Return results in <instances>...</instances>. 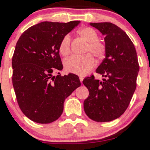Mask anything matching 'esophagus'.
I'll return each instance as SVG.
<instances>
[{"label": "esophagus", "instance_id": "esophagus-1", "mask_svg": "<svg viewBox=\"0 0 150 150\" xmlns=\"http://www.w3.org/2000/svg\"><path fill=\"white\" fill-rule=\"evenodd\" d=\"M83 79H84L83 77H80V80L81 82H82V81H83Z\"/></svg>", "mask_w": 150, "mask_h": 150}]
</instances>
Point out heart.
Here are the masks:
<instances>
[{
    "label": "heart",
    "mask_w": 150,
    "mask_h": 150,
    "mask_svg": "<svg viewBox=\"0 0 150 150\" xmlns=\"http://www.w3.org/2000/svg\"><path fill=\"white\" fill-rule=\"evenodd\" d=\"M77 34L87 42L85 53L89 52L83 56H71L64 61L65 69L68 73L84 76L89 73L95 65V61L93 56L97 59H102L106 53V46L99 40V34L91 27H82L77 30ZM59 51L63 56H67L71 51V38L66 34L62 38L59 44Z\"/></svg>",
    "instance_id": "obj_1"
}]
</instances>
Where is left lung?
Here are the masks:
<instances>
[{
	"mask_svg": "<svg viewBox=\"0 0 150 150\" xmlns=\"http://www.w3.org/2000/svg\"><path fill=\"white\" fill-rule=\"evenodd\" d=\"M105 35L106 58L94 75L86 77L83 84L89 96L84 101V109L90 119L108 122L116 119L128 107L137 86L139 66L133 43L123 30L111 22L90 23Z\"/></svg>",
	"mask_w": 150,
	"mask_h": 150,
	"instance_id": "obj_1",
	"label": "left lung"
}]
</instances>
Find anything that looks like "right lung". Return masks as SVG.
Instances as JSON below:
<instances>
[{"instance_id": "add662e5", "label": "right lung", "mask_w": 150, "mask_h": 150, "mask_svg": "<svg viewBox=\"0 0 150 150\" xmlns=\"http://www.w3.org/2000/svg\"><path fill=\"white\" fill-rule=\"evenodd\" d=\"M80 22H42L19 38L12 59V80L19 107L32 121L44 124L57 120L65 99L81 85L75 74L59 73L63 69L60 42Z\"/></svg>"}]
</instances>
